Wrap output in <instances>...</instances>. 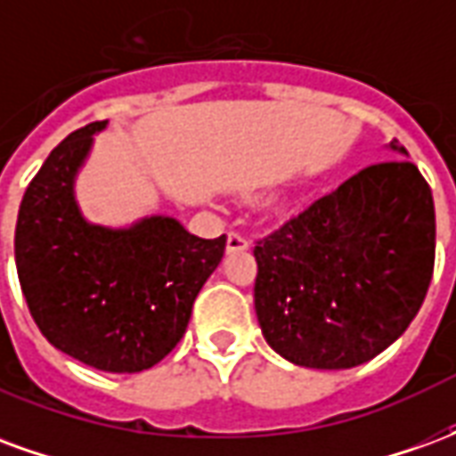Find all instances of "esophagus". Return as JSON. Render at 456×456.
Listing matches in <instances>:
<instances>
[{
	"instance_id": "esophagus-1",
	"label": "esophagus",
	"mask_w": 456,
	"mask_h": 456,
	"mask_svg": "<svg viewBox=\"0 0 456 456\" xmlns=\"http://www.w3.org/2000/svg\"><path fill=\"white\" fill-rule=\"evenodd\" d=\"M248 239L241 232H229L227 234V251H247Z\"/></svg>"
}]
</instances>
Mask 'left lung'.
Returning a JSON list of instances; mask_svg holds the SVG:
<instances>
[{
	"label": "left lung",
	"instance_id": "left-lung-1",
	"mask_svg": "<svg viewBox=\"0 0 456 456\" xmlns=\"http://www.w3.org/2000/svg\"><path fill=\"white\" fill-rule=\"evenodd\" d=\"M254 256L271 349L307 369H352L391 346L428 296L432 190L411 160L371 163L258 239Z\"/></svg>",
	"mask_w": 456,
	"mask_h": 456
}]
</instances>
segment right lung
Segmentation results:
<instances>
[{
  "instance_id": "1",
  "label": "right lung",
  "mask_w": 456,
  "mask_h": 456,
  "mask_svg": "<svg viewBox=\"0 0 456 456\" xmlns=\"http://www.w3.org/2000/svg\"><path fill=\"white\" fill-rule=\"evenodd\" d=\"M104 124L73 131L28 183L16 219V271L31 317L55 349L100 371L136 373L183 339L227 237L200 239L170 217L131 229L85 222L73 180Z\"/></svg>"
}]
</instances>
